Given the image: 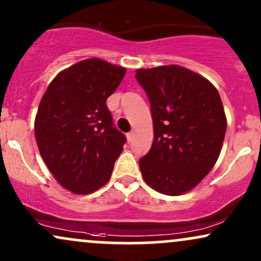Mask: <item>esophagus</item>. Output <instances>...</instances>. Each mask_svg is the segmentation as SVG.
<instances>
[{
  "mask_svg": "<svg viewBox=\"0 0 261 261\" xmlns=\"http://www.w3.org/2000/svg\"><path fill=\"white\" fill-rule=\"evenodd\" d=\"M134 136H136V134H134V132H129V133L127 134V139H128V142H133V139H134Z\"/></svg>",
  "mask_w": 261,
  "mask_h": 261,
  "instance_id": "esophagus-1",
  "label": "esophagus"
}]
</instances>
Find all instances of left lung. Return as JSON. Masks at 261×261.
I'll return each mask as SVG.
<instances>
[{"mask_svg":"<svg viewBox=\"0 0 261 261\" xmlns=\"http://www.w3.org/2000/svg\"><path fill=\"white\" fill-rule=\"evenodd\" d=\"M154 122L151 149L139 160L143 178L166 195L192 191L221 152L227 119L219 91L198 73L170 64L137 69Z\"/></svg>","mask_w":261,"mask_h":261,"instance_id":"1","label":"left lung"}]
</instances>
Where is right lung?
<instances>
[{
	"instance_id": "1",
	"label": "right lung",
	"mask_w": 261,
	"mask_h": 261,
	"mask_svg": "<svg viewBox=\"0 0 261 261\" xmlns=\"http://www.w3.org/2000/svg\"><path fill=\"white\" fill-rule=\"evenodd\" d=\"M125 74L123 67L88 58L55 76L35 117L42 160L63 188L90 194L105 186L125 136L113 127L106 100Z\"/></svg>"
}]
</instances>
